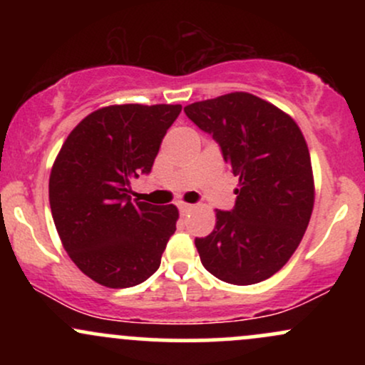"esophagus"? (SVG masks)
<instances>
[{
  "label": "esophagus",
  "mask_w": 365,
  "mask_h": 365,
  "mask_svg": "<svg viewBox=\"0 0 365 365\" xmlns=\"http://www.w3.org/2000/svg\"><path fill=\"white\" fill-rule=\"evenodd\" d=\"M178 209H180V215H182V216H187L188 212H190L192 209H194V206H192V204H185V202H182V204H180V206H178Z\"/></svg>",
  "instance_id": "esophagus-1"
}]
</instances>
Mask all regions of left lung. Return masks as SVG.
Returning a JSON list of instances; mask_svg holds the SVG:
<instances>
[{
  "label": "left lung",
  "instance_id": "left-lung-1",
  "mask_svg": "<svg viewBox=\"0 0 365 365\" xmlns=\"http://www.w3.org/2000/svg\"><path fill=\"white\" fill-rule=\"evenodd\" d=\"M185 115L220 144L238 177L232 211L195 238L202 266L217 279L254 284L271 278L302 240L314 207L311 156L290 115L249 92L185 106Z\"/></svg>",
  "mask_w": 365,
  "mask_h": 365
}]
</instances>
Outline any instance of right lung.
Wrapping results in <instances>:
<instances>
[{
    "mask_svg": "<svg viewBox=\"0 0 365 365\" xmlns=\"http://www.w3.org/2000/svg\"><path fill=\"white\" fill-rule=\"evenodd\" d=\"M180 104H115L91 113L66 137L49 177L54 226L70 259L108 288L135 287L158 271L178 209L130 197L148 175Z\"/></svg>",
    "mask_w": 365,
    "mask_h": 365,
    "instance_id": "1",
    "label": "right lung"
}]
</instances>
